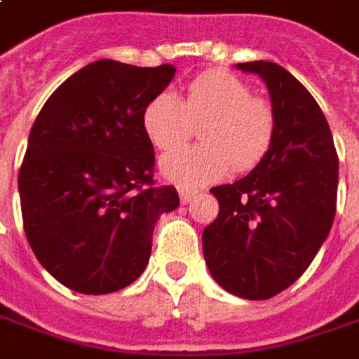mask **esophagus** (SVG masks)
Segmentation results:
<instances>
[{
  "label": "esophagus",
  "instance_id": "esophagus-1",
  "mask_svg": "<svg viewBox=\"0 0 359 359\" xmlns=\"http://www.w3.org/2000/svg\"><path fill=\"white\" fill-rule=\"evenodd\" d=\"M197 191L195 189H187V187H180V201L182 203H189L191 199H194Z\"/></svg>",
  "mask_w": 359,
  "mask_h": 359
}]
</instances>
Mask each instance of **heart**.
I'll list each match as a JSON object with an SVG mask.
<instances>
[{
	"mask_svg": "<svg viewBox=\"0 0 359 359\" xmlns=\"http://www.w3.org/2000/svg\"><path fill=\"white\" fill-rule=\"evenodd\" d=\"M199 128L203 144L162 158L160 172L180 185H201L221 180L232 170L246 172L268 154L276 133L269 101L229 72H207L187 83L180 100L160 91L142 109V130L158 150H175Z\"/></svg>",
	"mask_w": 359,
	"mask_h": 359,
	"instance_id": "b5f03b06",
	"label": "heart"
}]
</instances>
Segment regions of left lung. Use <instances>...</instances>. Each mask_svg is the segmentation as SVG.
I'll use <instances>...</instances> for the list:
<instances>
[{
    "label": "left lung",
    "instance_id": "left-lung-1",
    "mask_svg": "<svg viewBox=\"0 0 359 359\" xmlns=\"http://www.w3.org/2000/svg\"><path fill=\"white\" fill-rule=\"evenodd\" d=\"M269 91L276 133L250 174L211 194L219 215L203 231V256L224 291L262 301L295 283L336 215L338 156L315 97L276 62L236 64Z\"/></svg>",
    "mask_w": 359,
    "mask_h": 359
}]
</instances>
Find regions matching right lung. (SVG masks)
<instances>
[{"mask_svg":"<svg viewBox=\"0 0 359 359\" xmlns=\"http://www.w3.org/2000/svg\"><path fill=\"white\" fill-rule=\"evenodd\" d=\"M175 68L95 60L72 74L41 109L19 172L27 241L62 285L105 295L140 278L152 232L180 207L152 180L154 147L142 109Z\"/></svg>","mask_w":359,"mask_h":359,"instance_id":"add662e5","label":"right lung"}]
</instances>
